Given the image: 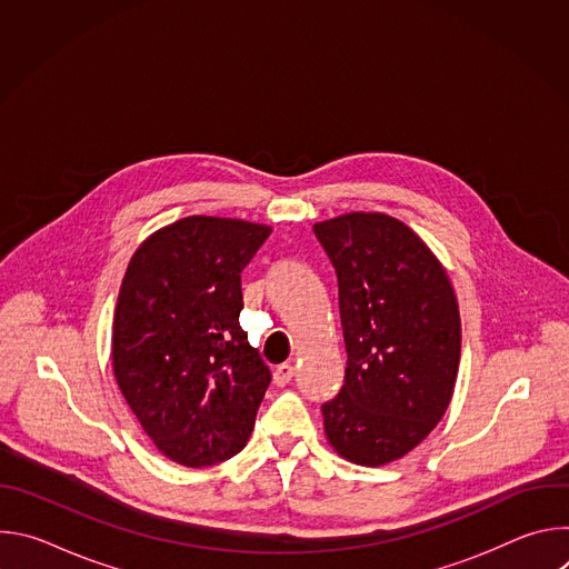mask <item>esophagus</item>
<instances>
[{"instance_id":"obj_1","label":"esophagus","mask_w":569,"mask_h":569,"mask_svg":"<svg viewBox=\"0 0 569 569\" xmlns=\"http://www.w3.org/2000/svg\"><path fill=\"white\" fill-rule=\"evenodd\" d=\"M274 385L277 387H286L292 378H295V367L290 365V362H283V365H279L277 369H274Z\"/></svg>"}]
</instances>
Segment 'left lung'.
<instances>
[{
  "instance_id": "1",
  "label": "left lung",
  "mask_w": 569,
  "mask_h": 569,
  "mask_svg": "<svg viewBox=\"0 0 569 569\" xmlns=\"http://www.w3.org/2000/svg\"><path fill=\"white\" fill-rule=\"evenodd\" d=\"M338 274L345 385L321 405L333 450L382 466L415 450L446 415L461 356L450 279L426 242L385 213L317 222Z\"/></svg>"
}]
</instances>
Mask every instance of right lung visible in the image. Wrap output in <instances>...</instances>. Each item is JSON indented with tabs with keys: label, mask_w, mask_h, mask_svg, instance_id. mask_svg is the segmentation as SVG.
Listing matches in <instances>:
<instances>
[{
	"label": "right lung",
	"mask_w": 569,
	"mask_h": 569,
	"mask_svg": "<svg viewBox=\"0 0 569 569\" xmlns=\"http://www.w3.org/2000/svg\"><path fill=\"white\" fill-rule=\"evenodd\" d=\"M268 224L189 216L148 236L126 270L112 323L117 385L176 463L202 468L246 448L272 380L240 329V272Z\"/></svg>",
	"instance_id": "1"
}]
</instances>
